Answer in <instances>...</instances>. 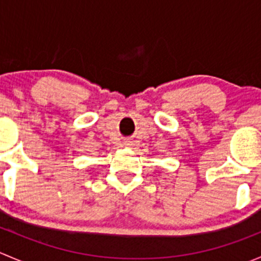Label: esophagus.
Masks as SVG:
<instances>
[{"mask_svg":"<svg viewBox=\"0 0 261 261\" xmlns=\"http://www.w3.org/2000/svg\"><path fill=\"white\" fill-rule=\"evenodd\" d=\"M123 145L127 146V147H131V146H133V141H131V140H126L125 143H123Z\"/></svg>","mask_w":261,"mask_h":261,"instance_id":"1","label":"esophagus"}]
</instances>
